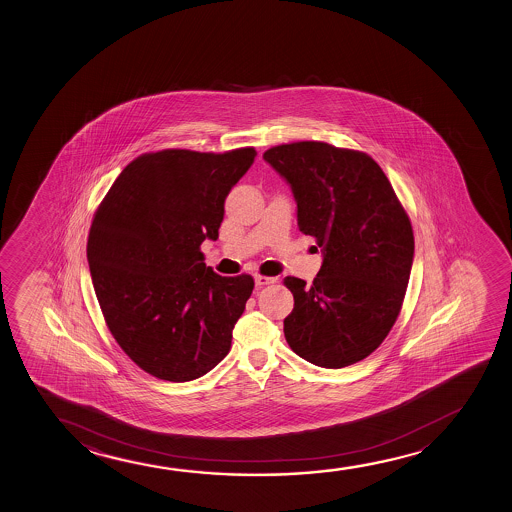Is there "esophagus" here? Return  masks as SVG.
Segmentation results:
<instances>
[{
  "mask_svg": "<svg viewBox=\"0 0 512 512\" xmlns=\"http://www.w3.org/2000/svg\"><path fill=\"white\" fill-rule=\"evenodd\" d=\"M273 283H276V278H269V276H260V274H257V276H255V285H257V287H266V285H273Z\"/></svg>",
  "mask_w": 512,
  "mask_h": 512,
  "instance_id": "obj_1",
  "label": "esophagus"
}]
</instances>
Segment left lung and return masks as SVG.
<instances>
[{
	"mask_svg": "<svg viewBox=\"0 0 512 512\" xmlns=\"http://www.w3.org/2000/svg\"><path fill=\"white\" fill-rule=\"evenodd\" d=\"M264 161L290 185L299 231L322 248L311 287L283 281L294 294L288 346L325 369L360 362L385 341L406 295L414 257L406 211L362 152L299 141L269 148Z\"/></svg>",
	"mask_w": 512,
	"mask_h": 512,
	"instance_id": "left-lung-1",
	"label": "left lung"
}]
</instances>
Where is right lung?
Wrapping results in <instances>:
<instances>
[{
  "label": "right lung",
  "instance_id": "obj_1",
  "mask_svg": "<svg viewBox=\"0 0 512 512\" xmlns=\"http://www.w3.org/2000/svg\"><path fill=\"white\" fill-rule=\"evenodd\" d=\"M255 157L253 148L141 155L94 215L87 260L106 325L155 378H201L231 350L253 278L220 276L199 246L217 241L225 197Z\"/></svg>",
  "mask_w": 512,
  "mask_h": 512
}]
</instances>
